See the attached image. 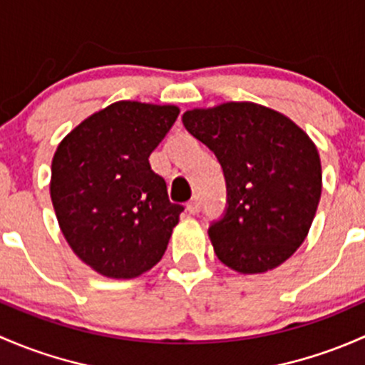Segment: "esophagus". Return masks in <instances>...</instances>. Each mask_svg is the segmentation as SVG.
Instances as JSON below:
<instances>
[{
	"instance_id": "1",
	"label": "esophagus",
	"mask_w": 365,
	"mask_h": 365,
	"mask_svg": "<svg viewBox=\"0 0 365 365\" xmlns=\"http://www.w3.org/2000/svg\"><path fill=\"white\" fill-rule=\"evenodd\" d=\"M186 209H187V212L193 214V216H195V214L200 212V200H198V198H193V200L187 202Z\"/></svg>"
}]
</instances>
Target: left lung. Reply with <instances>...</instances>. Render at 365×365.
I'll return each instance as SVG.
<instances>
[{"mask_svg": "<svg viewBox=\"0 0 365 365\" xmlns=\"http://www.w3.org/2000/svg\"><path fill=\"white\" fill-rule=\"evenodd\" d=\"M182 123L216 155L227 179V212L209 228L220 262L240 274L287 262L307 237L322 195L320 155L309 135L253 101L191 108Z\"/></svg>", "mask_w": 365, "mask_h": 365, "instance_id": "1", "label": "left lung"}]
</instances>
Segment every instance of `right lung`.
Segmentation results:
<instances>
[{
	"mask_svg": "<svg viewBox=\"0 0 365 365\" xmlns=\"http://www.w3.org/2000/svg\"><path fill=\"white\" fill-rule=\"evenodd\" d=\"M179 115L175 105L115 101L89 115L59 142L51 198L75 255L112 279L153 269L167 250L182 205L149 156Z\"/></svg>",
	"mask_w": 365,
	"mask_h": 365,
	"instance_id": "right-lung-1",
	"label": "right lung"
}]
</instances>
